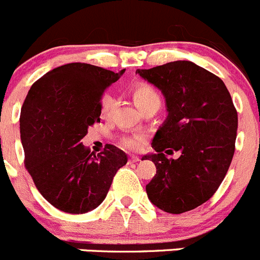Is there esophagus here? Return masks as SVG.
<instances>
[{"instance_id": "obj_1", "label": "esophagus", "mask_w": 260, "mask_h": 260, "mask_svg": "<svg viewBox=\"0 0 260 260\" xmlns=\"http://www.w3.org/2000/svg\"><path fill=\"white\" fill-rule=\"evenodd\" d=\"M129 161H132V163H137V161H140V156H137V155H132V156L129 157Z\"/></svg>"}]
</instances>
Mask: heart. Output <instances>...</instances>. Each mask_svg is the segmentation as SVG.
I'll return each instance as SVG.
<instances>
[{"mask_svg":"<svg viewBox=\"0 0 260 260\" xmlns=\"http://www.w3.org/2000/svg\"><path fill=\"white\" fill-rule=\"evenodd\" d=\"M132 96L135 103L137 104V106L141 110L149 108L152 105H159L161 104V99H160V94L151 84L149 83H137L132 89ZM114 108V100L110 96L104 97L103 101H101L100 106V113L103 118H109V115L111 114V110ZM144 144V137L141 135H129L124 136V137L120 138V146L125 147V149L129 150H137L142 146Z\"/></svg>","mask_w":260,"mask_h":260,"instance_id":"heart-1","label":"heart"}]
</instances>
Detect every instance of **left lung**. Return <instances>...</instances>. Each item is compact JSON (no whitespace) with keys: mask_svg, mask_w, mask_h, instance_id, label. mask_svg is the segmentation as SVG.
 <instances>
[{"mask_svg":"<svg viewBox=\"0 0 260 260\" xmlns=\"http://www.w3.org/2000/svg\"><path fill=\"white\" fill-rule=\"evenodd\" d=\"M163 92L168 116L145 155L156 167L146 192L155 207L172 214L188 212L209 200L231 166L237 111L220 78L191 61L137 69ZM173 151L178 159L165 155Z\"/></svg>","mask_w":260,"mask_h":260,"instance_id":"left-lung-1","label":"left lung"}]
</instances>
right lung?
Returning a JSON list of instances; mask_svg holds the SVG:
<instances>
[{
    "label": "right lung",
    "instance_id": "right-lung-1",
    "mask_svg": "<svg viewBox=\"0 0 260 260\" xmlns=\"http://www.w3.org/2000/svg\"><path fill=\"white\" fill-rule=\"evenodd\" d=\"M123 73L72 62L46 73L26 94L20 113L24 164L41 195L61 212L83 214L99 207L127 163L113 145L94 155L81 142L100 122L104 92Z\"/></svg>",
    "mask_w": 260,
    "mask_h": 260
}]
</instances>
